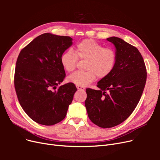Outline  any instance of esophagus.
Instances as JSON below:
<instances>
[{
    "label": "esophagus",
    "mask_w": 160,
    "mask_h": 160,
    "mask_svg": "<svg viewBox=\"0 0 160 160\" xmlns=\"http://www.w3.org/2000/svg\"><path fill=\"white\" fill-rule=\"evenodd\" d=\"M77 89L78 90H84L85 89L83 87H81V86H77Z\"/></svg>",
    "instance_id": "esophagus-1"
}]
</instances>
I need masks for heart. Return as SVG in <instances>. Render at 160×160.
Returning a JSON list of instances; mask_svg holds the SVG:
<instances>
[{"instance_id":"obj_1","label":"heart","mask_w":160,"mask_h":160,"mask_svg":"<svg viewBox=\"0 0 160 160\" xmlns=\"http://www.w3.org/2000/svg\"><path fill=\"white\" fill-rule=\"evenodd\" d=\"M78 59L87 60L86 71H76L67 77L69 83L77 86L86 87L93 82L96 77L104 79L113 71L117 60L114 49L103 45L91 38L77 43L75 52L71 50L65 51L61 56V63L67 72L73 71Z\"/></svg>"}]
</instances>
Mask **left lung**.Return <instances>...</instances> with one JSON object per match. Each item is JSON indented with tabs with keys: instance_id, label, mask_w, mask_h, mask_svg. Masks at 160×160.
I'll use <instances>...</instances> for the list:
<instances>
[{
	"instance_id": "1",
	"label": "left lung",
	"mask_w": 160,
	"mask_h": 160,
	"mask_svg": "<svg viewBox=\"0 0 160 160\" xmlns=\"http://www.w3.org/2000/svg\"><path fill=\"white\" fill-rule=\"evenodd\" d=\"M115 48L113 71L98 83L99 90L87 89L85 105L89 118L103 128L116 126L132 113L146 85L147 72L136 47L116 37L108 38Z\"/></svg>"
}]
</instances>
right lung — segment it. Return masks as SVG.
I'll return each mask as SVG.
<instances>
[{
	"instance_id": "add662e5",
	"label": "right lung",
	"mask_w": 160,
	"mask_h": 160,
	"mask_svg": "<svg viewBox=\"0 0 160 160\" xmlns=\"http://www.w3.org/2000/svg\"><path fill=\"white\" fill-rule=\"evenodd\" d=\"M72 38L51 33L36 37L21 50L14 72V88L22 109L34 122L52 125L64 119L77 88L61 85L65 72L61 56Z\"/></svg>"
}]
</instances>
